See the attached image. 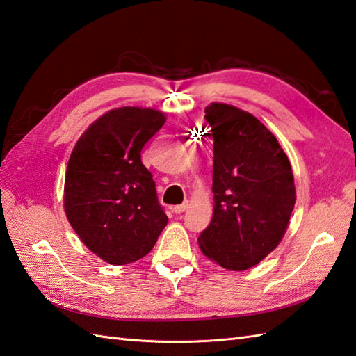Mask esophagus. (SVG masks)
<instances>
[{
  "mask_svg": "<svg viewBox=\"0 0 356 356\" xmlns=\"http://www.w3.org/2000/svg\"><path fill=\"white\" fill-rule=\"evenodd\" d=\"M188 208H189V203L184 202L181 204L175 206V208H172V212H175V213H181V212H185Z\"/></svg>",
  "mask_w": 356,
  "mask_h": 356,
  "instance_id": "obj_1",
  "label": "esophagus"
}]
</instances>
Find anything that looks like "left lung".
Listing matches in <instances>:
<instances>
[{
	"label": "left lung",
	"instance_id": "obj_1",
	"mask_svg": "<svg viewBox=\"0 0 356 356\" xmlns=\"http://www.w3.org/2000/svg\"><path fill=\"white\" fill-rule=\"evenodd\" d=\"M213 139V216L198 245L222 268L254 267L276 249L296 203L291 163L252 113L225 103L204 109Z\"/></svg>",
	"mask_w": 356,
	"mask_h": 356
}]
</instances>
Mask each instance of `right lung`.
I'll use <instances>...</instances> for the list:
<instances>
[{"mask_svg":"<svg viewBox=\"0 0 356 356\" xmlns=\"http://www.w3.org/2000/svg\"><path fill=\"white\" fill-rule=\"evenodd\" d=\"M165 120L147 107L112 109L90 124L70 156L65 213L88 249L113 266L144 258L168 222L140 161Z\"/></svg>","mask_w":356,"mask_h":356,"instance_id":"add662e5","label":"right lung"}]
</instances>
